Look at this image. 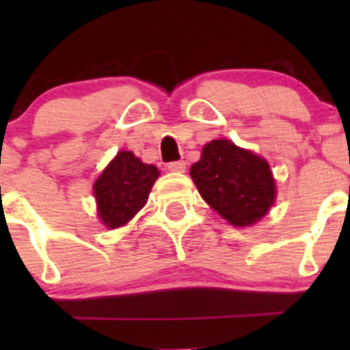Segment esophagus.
<instances>
[{"label": "esophagus", "instance_id": "1", "mask_svg": "<svg viewBox=\"0 0 350 350\" xmlns=\"http://www.w3.org/2000/svg\"><path fill=\"white\" fill-rule=\"evenodd\" d=\"M167 169L171 172H185L186 171V162L185 161H172L167 164Z\"/></svg>", "mask_w": 350, "mask_h": 350}]
</instances>
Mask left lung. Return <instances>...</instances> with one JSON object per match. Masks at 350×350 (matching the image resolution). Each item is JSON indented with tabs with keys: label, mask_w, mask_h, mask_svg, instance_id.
<instances>
[{
	"label": "left lung",
	"mask_w": 350,
	"mask_h": 350,
	"mask_svg": "<svg viewBox=\"0 0 350 350\" xmlns=\"http://www.w3.org/2000/svg\"><path fill=\"white\" fill-rule=\"evenodd\" d=\"M189 172L201 198L237 227L260 220L276 198L269 164L227 139L206 144Z\"/></svg>",
	"instance_id": "8db88e82"
}]
</instances>
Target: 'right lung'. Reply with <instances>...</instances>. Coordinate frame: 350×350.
<instances>
[{"label": "right lung", "instance_id": "right-lung-1", "mask_svg": "<svg viewBox=\"0 0 350 350\" xmlns=\"http://www.w3.org/2000/svg\"><path fill=\"white\" fill-rule=\"evenodd\" d=\"M159 169L144 164L132 152L116 154L94 183L98 215L108 228H118L132 220L149 200Z\"/></svg>", "mask_w": 350, "mask_h": 350}]
</instances>
